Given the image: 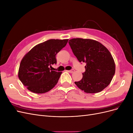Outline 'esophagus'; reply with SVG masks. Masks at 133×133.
Masks as SVG:
<instances>
[{
  "mask_svg": "<svg viewBox=\"0 0 133 133\" xmlns=\"http://www.w3.org/2000/svg\"><path fill=\"white\" fill-rule=\"evenodd\" d=\"M74 69H71V70H68V72H69V73H74Z\"/></svg>",
  "mask_w": 133,
  "mask_h": 133,
  "instance_id": "1",
  "label": "esophagus"
}]
</instances>
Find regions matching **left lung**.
I'll return each instance as SVG.
<instances>
[{"instance_id": "obj_1", "label": "left lung", "mask_w": 133, "mask_h": 133, "mask_svg": "<svg viewBox=\"0 0 133 133\" xmlns=\"http://www.w3.org/2000/svg\"><path fill=\"white\" fill-rule=\"evenodd\" d=\"M69 44L80 63H86L82 79L75 84L87 93L102 91L110 83L115 64L110 51L102 44L90 39L73 38Z\"/></svg>"}]
</instances>
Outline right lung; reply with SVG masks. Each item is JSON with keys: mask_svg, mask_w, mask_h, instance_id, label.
<instances>
[{"mask_svg": "<svg viewBox=\"0 0 133 133\" xmlns=\"http://www.w3.org/2000/svg\"><path fill=\"white\" fill-rule=\"evenodd\" d=\"M68 39H49L34 46L20 64L18 77L31 92L43 94L56 85L62 72L51 70L57 64L56 54L65 46Z\"/></svg>", "mask_w": 133, "mask_h": 133, "instance_id": "right-lung-1", "label": "right lung"}]
</instances>
